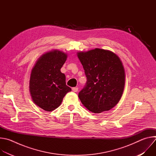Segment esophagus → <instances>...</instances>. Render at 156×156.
<instances>
[{
	"instance_id": "1",
	"label": "esophagus",
	"mask_w": 156,
	"mask_h": 156,
	"mask_svg": "<svg viewBox=\"0 0 156 156\" xmlns=\"http://www.w3.org/2000/svg\"><path fill=\"white\" fill-rule=\"evenodd\" d=\"M78 90V88L77 87H72V91L73 92H77Z\"/></svg>"
}]
</instances>
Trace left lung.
<instances>
[{"label":"left lung","instance_id":"left-lung-1","mask_svg":"<svg viewBox=\"0 0 156 156\" xmlns=\"http://www.w3.org/2000/svg\"><path fill=\"white\" fill-rule=\"evenodd\" d=\"M87 78L78 97L91 112L99 114L115 107L122 96L125 73L120 58L108 50L96 48L77 54Z\"/></svg>","mask_w":156,"mask_h":156}]
</instances>
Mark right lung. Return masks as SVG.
<instances>
[{
  "label": "right lung",
  "instance_id": "obj_1",
  "mask_svg": "<svg viewBox=\"0 0 156 156\" xmlns=\"http://www.w3.org/2000/svg\"><path fill=\"white\" fill-rule=\"evenodd\" d=\"M67 55L54 50L43 54L31 70L30 91L33 101L48 112L57 108L65 94L71 91L66 85L65 75L60 69Z\"/></svg>",
  "mask_w": 156,
  "mask_h": 156
}]
</instances>
